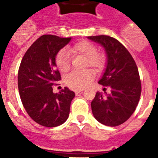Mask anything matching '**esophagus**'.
<instances>
[{
	"label": "esophagus",
	"mask_w": 158,
	"mask_h": 158,
	"mask_svg": "<svg viewBox=\"0 0 158 158\" xmlns=\"http://www.w3.org/2000/svg\"><path fill=\"white\" fill-rule=\"evenodd\" d=\"M80 93H83V90H76L75 91V94H79Z\"/></svg>",
	"instance_id": "34e87169"
}]
</instances>
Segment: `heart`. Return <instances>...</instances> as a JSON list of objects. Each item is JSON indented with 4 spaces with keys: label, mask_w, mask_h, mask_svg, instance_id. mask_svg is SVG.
Returning <instances> with one entry per match:
<instances>
[{
    "label": "heart",
    "mask_w": 158,
    "mask_h": 158,
    "mask_svg": "<svg viewBox=\"0 0 158 158\" xmlns=\"http://www.w3.org/2000/svg\"><path fill=\"white\" fill-rule=\"evenodd\" d=\"M81 55L85 56L84 67L91 66L100 71L105 67L106 58L102 53L98 52L97 47L91 42L81 40L74 43L69 48H62L57 52L55 57V63L57 69L60 72H67L70 68V55ZM94 71L91 69H86L81 71L74 70L70 72L64 78L65 84L73 89H83L89 85L94 78Z\"/></svg>",
    "instance_id": "heart-1"
}]
</instances>
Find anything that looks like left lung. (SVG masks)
I'll return each instance as SVG.
<instances>
[{"label":"left lung","instance_id":"left-lung-1","mask_svg":"<svg viewBox=\"0 0 158 158\" xmlns=\"http://www.w3.org/2000/svg\"><path fill=\"white\" fill-rule=\"evenodd\" d=\"M88 38L105 48L107 64L98 84L110 89V94L97 93L91 102L92 111L98 122L117 126L131 116L139 101L141 81L138 67L129 51L117 39L106 35Z\"/></svg>","mask_w":158,"mask_h":158}]
</instances>
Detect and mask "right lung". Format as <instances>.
<instances>
[{"label": "right lung", "mask_w": 158, "mask_h": 158, "mask_svg": "<svg viewBox=\"0 0 158 158\" xmlns=\"http://www.w3.org/2000/svg\"><path fill=\"white\" fill-rule=\"evenodd\" d=\"M70 40L41 36L27 50L19 68L18 88L23 107L35 122L45 127H56L69 117L74 93L65 87L54 94L52 86L61 79L55 57Z\"/></svg>", "instance_id": "add662e5"}]
</instances>
